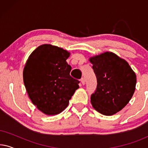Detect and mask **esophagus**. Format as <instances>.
I'll return each instance as SVG.
<instances>
[{
  "instance_id": "esophagus-1",
  "label": "esophagus",
  "mask_w": 148,
  "mask_h": 148,
  "mask_svg": "<svg viewBox=\"0 0 148 148\" xmlns=\"http://www.w3.org/2000/svg\"><path fill=\"white\" fill-rule=\"evenodd\" d=\"M81 82H82V84L83 85L85 84V83H86V82H85V79L84 78H82L81 79Z\"/></svg>"
}]
</instances>
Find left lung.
Listing matches in <instances>:
<instances>
[{"instance_id": "1", "label": "left lung", "mask_w": 148, "mask_h": 148, "mask_svg": "<svg viewBox=\"0 0 148 148\" xmlns=\"http://www.w3.org/2000/svg\"><path fill=\"white\" fill-rule=\"evenodd\" d=\"M97 78L91 103L101 114L110 116L122 110L132 98L136 75L126 60L111 52L90 58Z\"/></svg>"}]
</instances>
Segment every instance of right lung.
Instances as JSON below:
<instances>
[{"label":"right lung","instance_id":"obj_1","mask_svg":"<svg viewBox=\"0 0 148 148\" xmlns=\"http://www.w3.org/2000/svg\"><path fill=\"white\" fill-rule=\"evenodd\" d=\"M70 53L51 44H43L30 54L23 69V82L29 98L38 110L55 115L67 107L79 88L78 80L70 75L66 60Z\"/></svg>","mask_w":148,"mask_h":148}]
</instances>
